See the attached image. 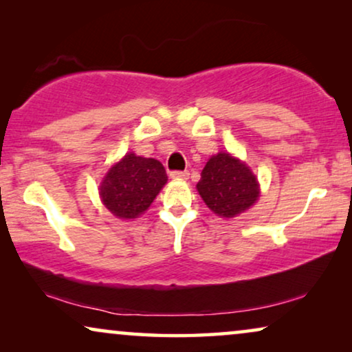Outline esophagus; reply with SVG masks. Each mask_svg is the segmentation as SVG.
<instances>
[{
    "label": "esophagus",
    "instance_id": "obj_1",
    "mask_svg": "<svg viewBox=\"0 0 352 352\" xmlns=\"http://www.w3.org/2000/svg\"><path fill=\"white\" fill-rule=\"evenodd\" d=\"M170 177L171 179H187V177H189V173L187 171H171Z\"/></svg>",
    "mask_w": 352,
    "mask_h": 352
}]
</instances>
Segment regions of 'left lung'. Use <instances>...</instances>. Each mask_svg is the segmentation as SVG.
I'll list each match as a JSON object with an SVG mask.
<instances>
[{
	"mask_svg": "<svg viewBox=\"0 0 352 352\" xmlns=\"http://www.w3.org/2000/svg\"><path fill=\"white\" fill-rule=\"evenodd\" d=\"M197 190L206 206L221 218H235L259 199L256 176L247 163L229 152L216 153L206 162Z\"/></svg>",
	"mask_w": 352,
	"mask_h": 352,
	"instance_id": "1",
	"label": "left lung"
}]
</instances>
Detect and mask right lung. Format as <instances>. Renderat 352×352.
Wrapping results in <instances>:
<instances>
[{"mask_svg": "<svg viewBox=\"0 0 352 352\" xmlns=\"http://www.w3.org/2000/svg\"><path fill=\"white\" fill-rule=\"evenodd\" d=\"M166 181V171L160 162L129 152L107 171L100 182L99 195L113 216L134 219L151 206Z\"/></svg>", "mask_w": 352, "mask_h": 352, "instance_id": "obj_1", "label": "right lung"}]
</instances>
